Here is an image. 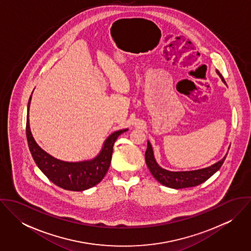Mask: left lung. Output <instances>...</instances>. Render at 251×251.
Wrapping results in <instances>:
<instances>
[{
	"mask_svg": "<svg viewBox=\"0 0 251 251\" xmlns=\"http://www.w3.org/2000/svg\"><path fill=\"white\" fill-rule=\"evenodd\" d=\"M216 73L219 75L221 80L225 83L222 75L216 71ZM226 158V155L219 161H217L215 164H213L210 167L194 170V171H182V172H172L168 171L166 169L161 168L155 161L153 151L151 148V145L148 141L147 151L145 152V159L147 166L149 170L151 171V175L154 177V179L158 180L160 183L167 187L179 189V188H185V187H191L196 186L204 181H206L210 177H212L216 171L219 170L221 165L223 164L224 160Z\"/></svg>",
	"mask_w": 251,
	"mask_h": 251,
	"instance_id": "obj_1",
	"label": "left lung"
}]
</instances>
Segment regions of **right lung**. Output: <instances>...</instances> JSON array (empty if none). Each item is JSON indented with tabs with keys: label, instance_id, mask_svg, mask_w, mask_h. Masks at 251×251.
<instances>
[{
	"label": "right lung",
	"instance_id": "obj_1",
	"mask_svg": "<svg viewBox=\"0 0 251 251\" xmlns=\"http://www.w3.org/2000/svg\"><path fill=\"white\" fill-rule=\"evenodd\" d=\"M31 99L32 96L28 103L26 135L32 156L41 172L57 186L72 191H83L100 182L109 169L115 141L128 129H121L109 135L100 152L91 160L79 162L63 161L44 151L35 141L29 124Z\"/></svg>",
	"mask_w": 251,
	"mask_h": 251
}]
</instances>
